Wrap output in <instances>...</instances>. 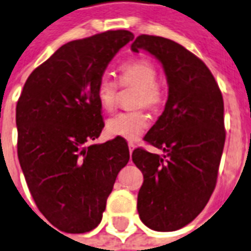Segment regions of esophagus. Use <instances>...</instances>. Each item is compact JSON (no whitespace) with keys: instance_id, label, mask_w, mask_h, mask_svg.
Listing matches in <instances>:
<instances>
[{"instance_id":"34e87169","label":"esophagus","mask_w":251,"mask_h":251,"mask_svg":"<svg viewBox=\"0 0 251 251\" xmlns=\"http://www.w3.org/2000/svg\"><path fill=\"white\" fill-rule=\"evenodd\" d=\"M134 149H135V143H134V142H129V151H130V154L133 152Z\"/></svg>"}]
</instances>
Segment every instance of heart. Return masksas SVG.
<instances>
[{
	"label": "heart",
	"mask_w": 251,
	"mask_h": 251,
	"mask_svg": "<svg viewBox=\"0 0 251 251\" xmlns=\"http://www.w3.org/2000/svg\"><path fill=\"white\" fill-rule=\"evenodd\" d=\"M158 71L154 63L139 57L122 64L118 71V81L124 88L135 89L133 105L135 108L145 106L155 112L164 102L163 89L156 83ZM118 96V85L104 76L96 85V99L101 110L110 112L116 106ZM149 127V118L143 110L118 113L106 121L105 130L113 138L135 141Z\"/></svg>",
	"instance_id": "obj_1"
}]
</instances>
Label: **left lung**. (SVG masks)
<instances>
[{
    "label": "left lung",
    "instance_id": "left-lung-1",
    "mask_svg": "<svg viewBox=\"0 0 251 251\" xmlns=\"http://www.w3.org/2000/svg\"><path fill=\"white\" fill-rule=\"evenodd\" d=\"M139 50L162 63L168 99L145 135L164 154H131L143 174L137 209L150 229L174 232L194 221L213 194L225 143L223 95L204 62L176 42L143 34L131 45Z\"/></svg>",
    "mask_w": 251,
    "mask_h": 251
}]
</instances>
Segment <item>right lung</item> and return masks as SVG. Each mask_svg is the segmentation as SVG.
I'll list each match as a JSON object with an SVG mask.
<instances>
[{"label": "right lung", "instance_id": "add662e5", "mask_svg": "<svg viewBox=\"0 0 251 251\" xmlns=\"http://www.w3.org/2000/svg\"><path fill=\"white\" fill-rule=\"evenodd\" d=\"M133 39L116 30L68 42L32 71L17 102L19 164L38 209L62 232L85 233L101 223L129 162L125 139L91 142L104 129L96 85Z\"/></svg>", "mask_w": 251, "mask_h": 251}]
</instances>
